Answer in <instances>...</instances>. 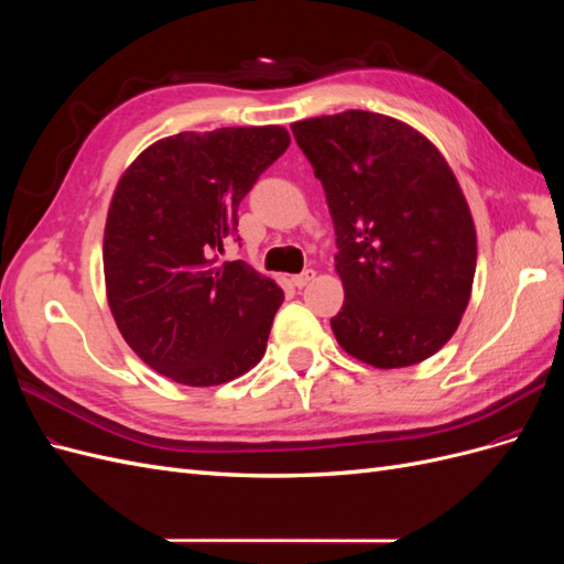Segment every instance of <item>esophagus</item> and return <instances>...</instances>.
<instances>
[{"label": "esophagus", "instance_id": "34e87169", "mask_svg": "<svg viewBox=\"0 0 564 564\" xmlns=\"http://www.w3.org/2000/svg\"><path fill=\"white\" fill-rule=\"evenodd\" d=\"M313 278H315V270H303V272H299V275L292 278V282H294V286L301 289V286L308 284Z\"/></svg>", "mask_w": 564, "mask_h": 564}]
</instances>
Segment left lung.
<instances>
[{
	"label": "left lung",
	"mask_w": 564,
	"mask_h": 564,
	"mask_svg": "<svg viewBox=\"0 0 564 564\" xmlns=\"http://www.w3.org/2000/svg\"><path fill=\"white\" fill-rule=\"evenodd\" d=\"M327 195L346 301L338 346L379 369L429 360L466 313L477 261L468 202L423 133L348 110L292 124Z\"/></svg>",
	"instance_id": "8db88e82"
}]
</instances>
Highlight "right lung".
<instances>
[{"label":"right lung","mask_w":564,"mask_h":564,"mask_svg":"<svg viewBox=\"0 0 564 564\" xmlns=\"http://www.w3.org/2000/svg\"><path fill=\"white\" fill-rule=\"evenodd\" d=\"M289 141L278 124L183 131L145 148L119 178L104 235L108 303L131 350L162 377L204 388L261 362L284 294L218 253Z\"/></svg>","instance_id":"obj_1"}]
</instances>
